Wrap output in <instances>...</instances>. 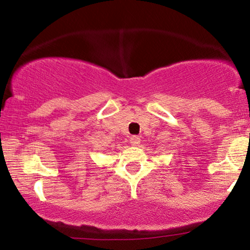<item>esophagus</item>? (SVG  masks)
<instances>
[{"label": "esophagus", "instance_id": "34e87169", "mask_svg": "<svg viewBox=\"0 0 250 250\" xmlns=\"http://www.w3.org/2000/svg\"><path fill=\"white\" fill-rule=\"evenodd\" d=\"M140 141H141V139H140L139 136H136V135H133V136H131V139H129V143H131V145L134 146H139Z\"/></svg>", "mask_w": 250, "mask_h": 250}]
</instances>
